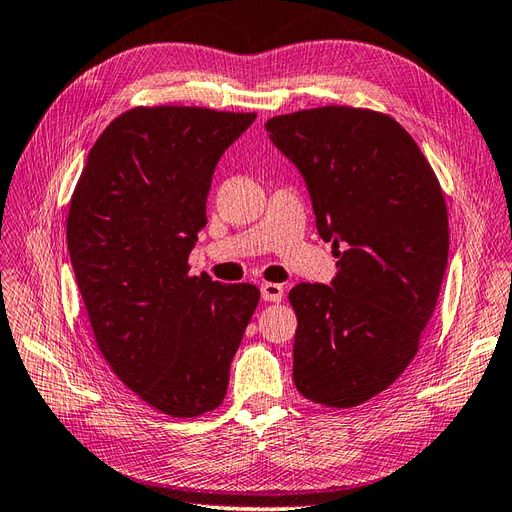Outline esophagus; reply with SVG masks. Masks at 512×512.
<instances>
[{
    "mask_svg": "<svg viewBox=\"0 0 512 512\" xmlns=\"http://www.w3.org/2000/svg\"><path fill=\"white\" fill-rule=\"evenodd\" d=\"M285 296V289L279 283H264L261 285V298L268 302H281Z\"/></svg>",
    "mask_w": 512,
    "mask_h": 512,
    "instance_id": "obj_1",
    "label": "esophagus"
}]
</instances>
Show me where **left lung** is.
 <instances>
[{
    "instance_id": "left-lung-1",
    "label": "left lung",
    "mask_w": 512,
    "mask_h": 512,
    "mask_svg": "<svg viewBox=\"0 0 512 512\" xmlns=\"http://www.w3.org/2000/svg\"><path fill=\"white\" fill-rule=\"evenodd\" d=\"M266 128L304 175L319 236L339 257L332 287L289 291L294 384L304 399L347 410L392 386L418 354L448 261L442 186L382 111L328 105L276 115Z\"/></svg>"
}]
</instances>
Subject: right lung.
Instances as JSON below:
<instances>
[{
	"mask_svg": "<svg viewBox=\"0 0 512 512\" xmlns=\"http://www.w3.org/2000/svg\"><path fill=\"white\" fill-rule=\"evenodd\" d=\"M257 113L135 107L96 139L70 197L66 238L98 352L173 418L223 403L259 289L191 276L218 158Z\"/></svg>",
	"mask_w": 512,
	"mask_h": 512,
	"instance_id": "1",
	"label": "right lung"
}]
</instances>
